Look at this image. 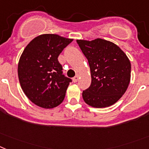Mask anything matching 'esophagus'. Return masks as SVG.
Returning a JSON list of instances; mask_svg holds the SVG:
<instances>
[{
	"mask_svg": "<svg viewBox=\"0 0 149 149\" xmlns=\"http://www.w3.org/2000/svg\"><path fill=\"white\" fill-rule=\"evenodd\" d=\"M79 75H76L74 77V78L72 79V81L74 82H77V81L79 80Z\"/></svg>",
	"mask_w": 149,
	"mask_h": 149,
	"instance_id": "1",
	"label": "esophagus"
}]
</instances>
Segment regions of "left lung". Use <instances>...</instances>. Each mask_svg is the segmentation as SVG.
<instances>
[{
	"instance_id": "1",
	"label": "left lung",
	"mask_w": 149,
	"mask_h": 149,
	"mask_svg": "<svg viewBox=\"0 0 149 149\" xmlns=\"http://www.w3.org/2000/svg\"><path fill=\"white\" fill-rule=\"evenodd\" d=\"M90 67L92 82L82 92L84 102L102 108L111 106L123 96L131 77V63L127 54L113 42L96 38L77 40Z\"/></svg>"
}]
</instances>
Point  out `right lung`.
Here are the masks:
<instances>
[{
    "instance_id": "obj_1",
    "label": "right lung",
    "mask_w": 149,
    "mask_h": 149,
    "mask_svg": "<svg viewBox=\"0 0 149 149\" xmlns=\"http://www.w3.org/2000/svg\"><path fill=\"white\" fill-rule=\"evenodd\" d=\"M72 40L56 34L40 35L22 51L19 80L26 97L36 105L50 109L63 102L71 79L62 74L57 57Z\"/></svg>"
}]
</instances>
